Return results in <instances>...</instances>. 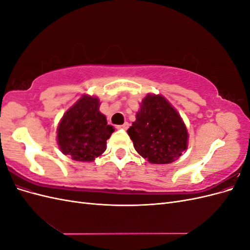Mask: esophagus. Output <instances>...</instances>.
<instances>
[{"mask_svg":"<svg viewBox=\"0 0 250 250\" xmlns=\"http://www.w3.org/2000/svg\"><path fill=\"white\" fill-rule=\"evenodd\" d=\"M128 127H129V124H128L127 122H125L123 125H118V126H117L118 129H123V130H126Z\"/></svg>","mask_w":250,"mask_h":250,"instance_id":"1","label":"esophagus"}]
</instances>
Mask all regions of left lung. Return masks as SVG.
Listing matches in <instances>:
<instances>
[{
    "label": "left lung",
    "instance_id": "1",
    "mask_svg": "<svg viewBox=\"0 0 250 250\" xmlns=\"http://www.w3.org/2000/svg\"><path fill=\"white\" fill-rule=\"evenodd\" d=\"M127 132L137 152L151 164H171L188 149L184 120L162 95H146Z\"/></svg>",
    "mask_w": 250,
    "mask_h": 250
}]
</instances>
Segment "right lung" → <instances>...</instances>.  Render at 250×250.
<instances>
[{
  "label": "right lung",
  "mask_w": 250,
  "mask_h": 250,
  "mask_svg": "<svg viewBox=\"0 0 250 250\" xmlns=\"http://www.w3.org/2000/svg\"><path fill=\"white\" fill-rule=\"evenodd\" d=\"M96 96L83 95L67 109L57 127V145L64 155L77 162H94L106 150L113 132L106 117L99 110Z\"/></svg>",
  "instance_id": "1"
}]
</instances>
